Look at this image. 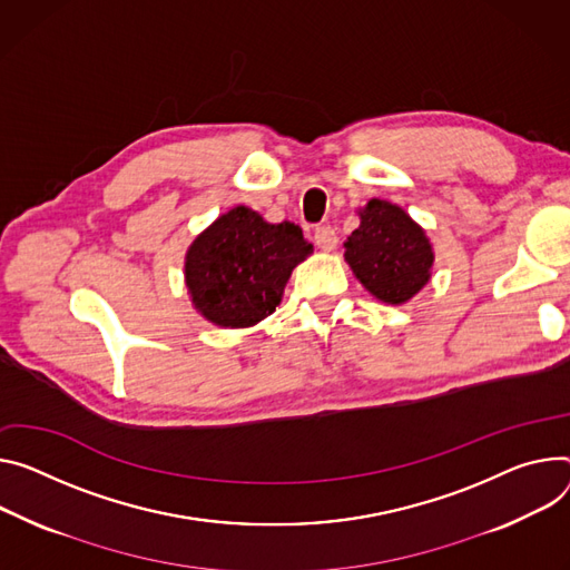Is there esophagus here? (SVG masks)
Instances as JSON below:
<instances>
[{
	"label": "esophagus",
	"instance_id": "34e87169",
	"mask_svg": "<svg viewBox=\"0 0 570 570\" xmlns=\"http://www.w3.org/2000/svg\"><path fill=\"white\" fill-rule=\"evenodd\" d=\"M314 243H316L323 252H332V249L336 247V243H338V236H336L334 227L323 225V227H316V232H314Z\"/></svg>",
	"mask_w": 570,
	"mask_h": 570
}]
</instances>
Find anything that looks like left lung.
Segmentation results:
<instances>
[{"label": "left lung", "mask_w": 570, "mask_h": 570, "mask_svg": "<svg viewBox=\"0 0 570 570\" xmlns=\"http://www.w3.org/2000/svg\"><path fill=\"white\" fill-rule=\"evenodd\" d=\"M345 240V262L371 295L404 304L432 277L434 252L425 229L397 204L371 199Z\"/></svg>", "instance_id": "1"}]
</instances>
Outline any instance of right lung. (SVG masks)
Listing matches in <instances>:
<instances>
[{"label":"right lung","mask_w":570,"mask_h":570,"mask_svg":"<svg viewBox=\"0 0 570 570\" xmlns=\"http://www.w3.org/2000/svg\"><path fill=\"white\" fill-rule=\"evenodd\" d=\"M312 252L297 225H273L247 206H234L186 252L193 306L218 327H252L275 312L293 268Z\"/></svg>","instance_id":"obj_1"}]
</instances>
